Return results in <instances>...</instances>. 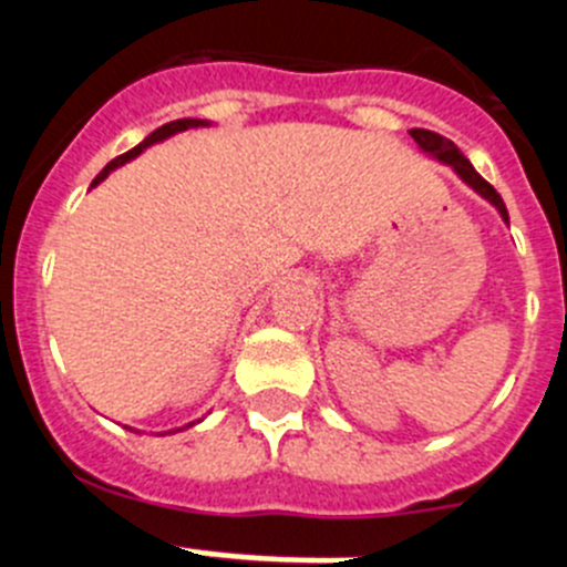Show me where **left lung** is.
Here are the masks:
<instances>
[{"label":"left lung","instance_id":"8db88e82","mask_svg":"<svg viewBox=\"0 0 567 567\" xmlns=\"http://www.w3.org/2000/svg\"><path fill=\"white\" fill-rule=\"evenodd\" d=\"M409 133H412V138L420 144V150H423V153L434 155L437 162L449 164V167H452L454 173H457L460 178H463V182L468 184L471 189H474V193H480L485 198V202L494 204V207H497V213L503 215V221L508 224V209H505V204H503V198H499V193L494 187H491L488 182H485V178L477 173V169L471 167V162H468V158H465L463 153H460L457 144L449 142V138H443V135H440V133H432V130H420L417 127V130H409Z\"/></svg>","mask_w":567,"mask_h":567}]
</instances>
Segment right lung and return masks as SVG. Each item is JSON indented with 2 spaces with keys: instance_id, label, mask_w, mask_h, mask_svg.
<instances>
[{
  "instance_id": "add662e5",
  "label": "right lung",
  "mask_w": 567,
  "mask_h": 567,
  "mask_svg": "<svg viewBox=\"0 0 567 567\" xmlns=\"http://www.w3.org/2000/svg\"><path fill=\"white\" fill-rule=\"evenodd\" d=\"M207 124H209V122H204V118H178V122H169V124H164V127L153 130V133H150L147 138H144L142 144H138V147L127 150V153H124V155H118V158H113V162H110L107 167H104L102 173H99L96 178H93V187H96V184H102L104 178H107V175L113 173L115 167H122V164H127L130 158H135V155L142 153V150H147L150 144L164 142V138H169V135H175V133H182V130H189V127H207ZM189 425H193V423H189Z\"/></svg>"
}]
</instances>
